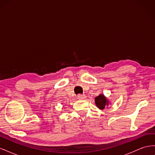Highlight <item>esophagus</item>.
<instances>
[{
    "mask_svg": "<svg viewBox=\"0 0 155 155\" xmlns=\"http://www.w3.org/2000/svg\"><path fill=\"white\" fill-rule=\"evenodd\" d=\"M87 96L85 94H78V98L79 100H85Z\"/></svg>",
    "mask_w": 155,
    "mask_h": 155,
    "instance_id": "34e87169",
    "label": "esophagus"
}]
</instances>
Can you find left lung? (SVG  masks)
<instances>
[{"instance_id": "8db88e82", "label": "left lung", "mask_w": 155, "mask_h": 155, "mask_svg": "<svg viewBox=\"0 0 155 155\" xmlns=\"http://www.w3.org/2000/svg\"><path fill=\"white\" fill-rule=\"evenodd\" d=\"M94 101L96 105L100 110H104L105 107H108L109 105V100L103 94H101L99 96H96L95 97Z\"/></svg>"}]
</instances>
